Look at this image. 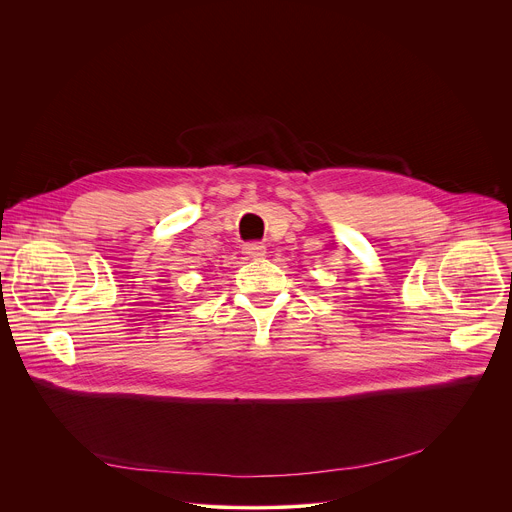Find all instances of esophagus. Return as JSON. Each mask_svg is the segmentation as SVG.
<instances>
[{
	"mask_svg": "<svg viewBox=\"0 0 512 512\" xmlns=\"http://www.w3.org/2000/svg\"><path fill=\"white\" fill-rule=\"evenodd\" d=\"M243 253L251 259L263 257L265 255V245L263 243H247V245H243Z\"/></svg>",
	"mask_w": 512,
	"mask_h": 512,
	"instance_id": "34e87169",
	"label": "esophagus"
}]
</instances>
